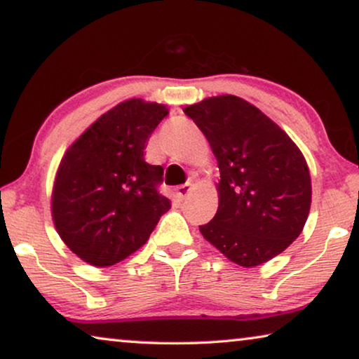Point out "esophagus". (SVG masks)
Returning a JSON list of instances; mask_svg holds the SVG:
<instances>
[{
    "label": "esophagus",
    "mask_w": 359,
    "mask_h": 359,
    "mask_svg": "<svg viewBox=\"0 0 359 359\" xmlns=\"http://www.w3.org/2000/svg\"><path fill=\"white\" fill-rule=\"evenodd\" d=\"M190 194H191V184H184V185L177 187V196L180 198V200H185V198Z\"/></svg>",
    "instance_id": "1"
}]
</instances>
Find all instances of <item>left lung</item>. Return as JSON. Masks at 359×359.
Returning a JSON list of instances; mask_svg holds the SVG:
<instances>
[{"instance_id":"1","label":"left lung","mask_w":359,"mask_h":359,"mask_svg":"<svg viewBox=\"0 0 359 359\" xmlns=\"http://www.w3.org/2000/svg\"><path fill=\"white\" fill-rule=\"evenodd\" d=\"M184 112L210 142L221 182L216 216L200 232L243 267L280 255L302 233L311 206V177L302 151L282 128L238 96H212Z\"/></svg>"}]
</instances>
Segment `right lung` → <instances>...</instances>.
Returning a JSON list of instances; mask_svg holds the SVG:
<instances>
[{
  "instance_id": "1",
  "label": "right lung",
  "mask_w": 359,
  "mask_h": 359,
  "mask_svg": "<svg viewBox=\"0 0 359 359\" xmlns=\"http://www.w3.org/2000/svg\"><path fill=\"white\" fill-rule=\"evenodd\" d=\"M164 104L133 98L93 122L64 154L53 189L56 231L80 259L106 267L143 247L170 200L164 169L145 161Z\"/></svg>"
}]
</instances>
